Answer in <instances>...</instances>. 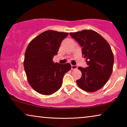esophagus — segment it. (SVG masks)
Instances as JSON below:
<instances>
[{
	"label": "esophagus",
	"instance_id": "34e87169",
	"mask_svg": "<svg viewBox=\"0 0 127 127\" xmlns=\"http://www.w3.org/2000/svg\"><path fill=\"white\" fill-rule=\"evenodd\" d=\"M71 68H72V70H74V69H77V66H76V65H72L71 66Z\"/></svg>",
	"mask_w": 127,
	"mask_h": 127
}]
</instances>
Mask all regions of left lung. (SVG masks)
Here are the masks:
<instances>
[{
	"label": "left lung",
	"instance_id": "1",
	"mask_svg": "<svg viewBox=\"0 0 127 127\" xmlns=\"http://www.w3.org/2000/svg\"><path fill=\"white\" fill-rule=\"evenodd\" d=\"M69 34L82 47V54L88 65L86 68L78 67L82 76L76 83L84 91H96L105 86L112 74L114 56L110 45L102 36L93 30Z\"/></svg>",
	"mask_w": 127,
	"mask_h": 127
}]
</instances>
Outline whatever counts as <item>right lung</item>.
<instances>
[{"label":"right lung","mask_w":127,"mask_h":127,"mask_svg":"<svg viewBox=\"0 0 127 127\" xmlns=\"http://www.w3.org/2000/svg\"><path fill=\"white\" fill-rule=\"evenodd\" d=\"M68 33L47 31L34 37L28 46L24 66L28 81L34 90L43 95H51L62 86L66 73L71 69L69 63H54L62 41Z\"/></svg>","instance_id":"add662e5"}]
</instances>
